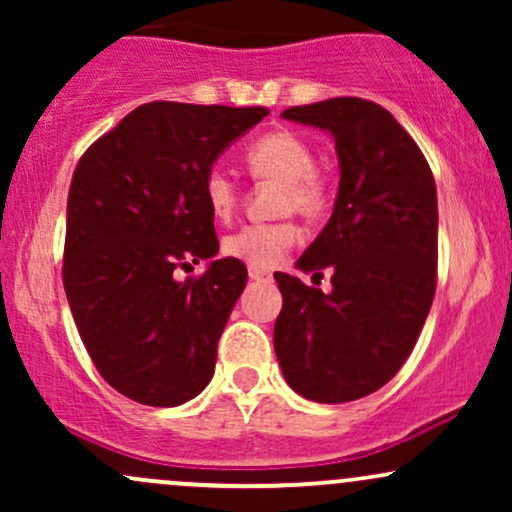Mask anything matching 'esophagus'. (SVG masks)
I'll list each match as a JSON object with an SVG mask.
<instances>
[{
  "label": "esophagus",
  "mask_w": 512,
  "mask_h": 512,
  "mask_svg": "<svg viewBox=\"0 0 512 512\" xmlns=\"http://www.w3.org/2000/svg\"><path fill=\"white\" fill-rule=\"evenodd\" d=\"M248 274L252 281H269L272 279V274L264 272V269H257V267H248Z\"/></svg>",
  "instance_id": "obj_1"
}]
</instances>
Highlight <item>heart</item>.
<instances>
[{"mask_svg": "<svg viewBox=\"0 0 512 512\" xmlns=\"http://www.w3.org/2000/svg\"><path fill=\"white\" fill-rule=\"evenodd\" d=\"M245 163L255 178L281 182L279 211L317 219L327 209V187L315 173V154L303 137L293 132H269L245 151ZM204 202L211 216L228 221L238 204V185L226 170L211 168L202 182ZM298 240V228L291 221L250 223L223 238V252L250 267L272 269L284 260Z\"/></svg>", "mask_w": 512, "mask_h": 512, "instance_id": "b5f03b06", "label": "heart"}]
</instances>
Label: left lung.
Listing matches in <instances>:
<instances>
[{"instance_id":"left-lung-1","label":"left lung","mask_w":512,"mask_h":512,"mask_svg":"<svg viewBox=\"0 0 512 512\" xmlns=\"http://www.w3.org/2000/svg\"><path fill=\"white\" fill-rule=\"evenodd\" d=\"M281 117L332 134L339 190L330 221L296 262L303 272L330 269L332 291L274 274L284 298L274 351L293 392L322 404L354 402L395 378L431 310L436 180L378 103L330 98Z\"/></svg>"}]
</instances>
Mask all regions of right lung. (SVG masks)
<instances>
[{
	"instance_id": "right-lung-1",
	"label": "right lung",
	"mask_w": 512,
	"mask_h": 512,
	"mask_svg": "<svg viewBox=\"0 0 512 512\" xmlns=\"http://www.w3.org/2000/svg\"><path fill=\"white\" fill-rule=\"evenodd\" d=\"M267 108L139 105L81 156L67 199L64 293L98 373L149 407L209 385L216 344L248 284L219 240L204 175ZM207 259L199 280L174 269Z\"/></svg>"
}]
</instances>
